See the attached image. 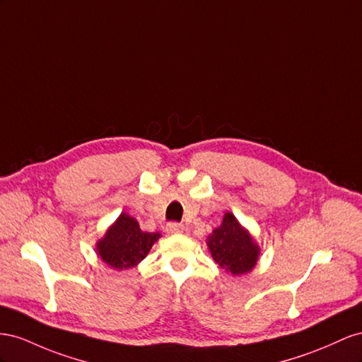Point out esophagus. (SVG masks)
Wrapping results in <instances>:
<instances>
[{"label":"esophagus","mask_w":362,"mask_h":362,"mask_svg":"<svg viewBox=\"0 0 362 362\" xmlns=\"http://www.w3.org/2000/svg\"><path fill=\"white\" fill-rule=\"evenodd\" d=\"M185 230V226L180 223H168L167 224V232L168 233H182Z\"/></svg>","instance_id":"obj_1"}]
</instances>
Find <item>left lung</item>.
<instances>
[{
  "mask_svg": "<svg viewBox=\"0 0 362 362\" xmlns=\"http://www.w3.org/2000/svg\"><path fill=\"white\" fill-rule=\"evenodd\" d=\"M206 243L214 261L233 276L252 272L261 253L249 230H245L230 212L224 214L221 224L212 230Z\"/></svg>",
  "mask_w": 362,
  "mask_h": 362,
  "instance_id": "8db88e82",
  "label": "left lung"
}]
</instances>
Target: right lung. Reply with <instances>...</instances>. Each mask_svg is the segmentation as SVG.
<instances>
[{"instance_id":"add662e5","label":"right lung","mask_w":362,"mask_h":362,"mask_svg":"<svg viewBox=\"0 0 362 362\" xmlns=\"http://www.w3.org/2000/svg\"><path fill=\"white\" fill-rule=\"evenodd\" d=\"M159 238V232L141 230L139 223L122 212L97 243V253L109 267L127 270L138 265Z\"/></svg>"}]
</instances>
